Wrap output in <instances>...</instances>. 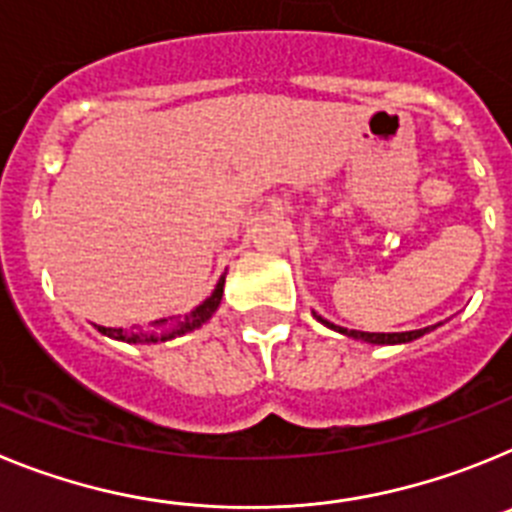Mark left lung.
<instances>
[{
  "label": "left lung",
  "instance_id": "obj_1",
  "mask_svg": "<svg viewBox=\"0 0 512 512\" xmlns=\"http://www.w3.org/2000/svg\"><path fill=\"white\" fill-rule=\"evenodd\" d=\"M320 323H325L328 328L333 330H341V333H346V336L351 338H359V341H366V343H408V341H415V338L425 336L431 328H420V330H408V333H364V330H346V328H338V325L328 323V320L318 318Z\"/></svg>",
  "mask_w": 512,
  "mask_h": 512
}]
</instances>
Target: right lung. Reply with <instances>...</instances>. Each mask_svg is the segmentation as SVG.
<instances>
[{
    "label": "right lung",
    "mask_w": 512,
    "mask_h": 512,
    "mask_svg": "<svg viewBox=\"0 0 512 512\" xmlns=\"http://www.w3.org/2000/svg\"><path fill=\"white\" fill-rule=\"evenodd\" d=\"M223 284H225V277L217 282L215 292H212L210 297H207L205 302H202L197 310H192L184 320H179V323L174 325V330H166L164 336H156V333H151V336H143V333H125L122 328H102L99 325V330H102L104 336H110V338H117V341H128V343H138V341H148V343H156V341H166V338H174V336H182V333H187V330H194V328H200L205 320L212 318V312L217 310V305H220V300H223ZM164 323V320H161Z\"/></svg>",
    "instance_id": "right-lung-1"
}]
</instances>
